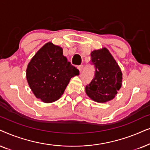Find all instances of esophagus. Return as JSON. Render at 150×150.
<instances>
[{"mask_svg":"<svg viewBox=\"0 0 150 150\" xmlns=\"http://www.w3.org/2000/svg\"><path fill=\"white\" fill-rule=\"evenodd\" d=\"M78 69L79 70V71H81L83 69V65H80V66H78Z\"/></svg>","mask_w":150,"mask_h":150,"instance_id":"obj_1","label":"esophagus"}]
</instances>
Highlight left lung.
<instances>
[{
  "mask_svg": "<svg viewBox=\"0 0 150 150\" xmlns=\"http://www.w3.org/2000/svg\"><path fill=\"white\" fill-rule=\"evenodd\" d=\"M91 62L95 68V77L86 86V93L92 100L105 103L115 97L122 85V72L106 48L91 53Z\"/></svg>",
  "mask_w": 150,
  "mask_h": 150,
  "instance_id": "left-lung-1",
  "label": "left lung"
}]
</instances>
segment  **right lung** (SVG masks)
<instances>
[{"label":"right lung","mask_w":150,"mask_h":150,"mask_svg":"<svg viewBox=\"0 0 150 150\" xmlns=\"http://www.w3.org/2000/svg\"><path fill=\"white\" fill-rule=\"evenodd\" d=\"M79 71L64 56L62 48L51 42L40 48L28 64L26 77L35 97L52 103L63 95L71 77Z\"/></svg>","instance_id":"add662e5"}]
</instances>
